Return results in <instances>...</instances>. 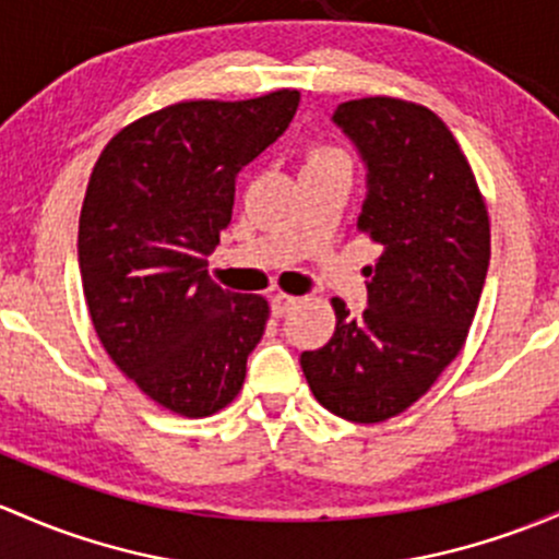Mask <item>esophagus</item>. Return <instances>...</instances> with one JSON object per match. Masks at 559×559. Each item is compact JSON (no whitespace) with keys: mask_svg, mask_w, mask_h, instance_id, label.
I'll list each match as a JSON object with an SVG mask.
<instances>
[{"mask_svg":"<svg viewBox=\"0 0 559 559\" xmlns=\"http://www.w3.org/2000/svg\"><path fill=\"white\" fill-rule=\"evenodd\" d=\"M292 308H297V297H289V295H275L270 299V310H273L275 319H281V316L289 313Z\"/></svg>","mask_w":559,"mask_h":559,"instance_id":"1","label":"esophagus"}]
</instances>
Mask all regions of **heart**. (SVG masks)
<instances>
[{"label":"heart","instance_id":"obj_1","mask_svg":"<svg viewBox=\"0 0 559 559\" xmlns=\"http://www.w3.org/2000/svg\"><path fill=\"white\" fill-rule=\"evenodd\" d=\"M329 157H340L337 152H332V150H319V152H313V155H310V160H329Z\"/></svg>","mask_w":559,"mask_h":559}]
</instances>
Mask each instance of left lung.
<instances>
[{"label": "left lung", "instance_id": "1", "mask_svg": "<svg viewBox=\"0 0 559 559\" xmlns=\"http://www.w3.org/2000/svg\"><path fill=\"white\" fill-rule=\"evenodd\" d=\"M367 168L358 230L383 254L364 273L367 310L332 299L337 326L299 356L329 413L380 423L404 413L466 343L487 264L490 222L450 128L418 104L358 98L334 109Z\"/></svg>", "mask_w": 559, "mask_h": 559}]
</instances>
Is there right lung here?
I'll return each instance as SVG.
<instances>
[{
	"instance_id": "obj_1",
	"label": "right lung",
	"mask_w": 559,
	"mask_h": 559,
	"mask_svg": "<svg viewBox=\"0 0 559 559\" xmlns=\"http://www.w3.org/2000/svg\"><path fill=\"white\" fill-rule=\"evenodd\" d=\"M297 91L181 102L104 146L80 214L78 260L98 340L152 402L205 418L238 396L267 302L222 289L205 257L230 225L235 179L289 128Z\"/></svg>"
}]
</instances>
